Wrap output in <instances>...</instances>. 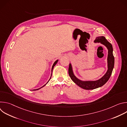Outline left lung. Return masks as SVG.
Instances as JSON below:
<instances>
[{"label": "left lung", "instance_id": "8db88e82", "mask_svg": "<svg viewBox=\"0 0 127 127\" xmlns=\"http://www.w3.org/2000/svg\"><path fill=\"white\" fill-rule=\"evenodd\" d=\"M94 42L100 43L101 44L104 45L108 50V55L107 59V70L106 73L101 78L95 81H82L78 79L74 75L71 63L69 64V66L68 73L72 80L78 86L86 90L94 89L103 86L110 78L114 67L115 58L113 53V49L112 44L110 42H108L103 36L96 38Z\"/></svg>", "mask_w": 127, "mask_h": 127}]
</instances>
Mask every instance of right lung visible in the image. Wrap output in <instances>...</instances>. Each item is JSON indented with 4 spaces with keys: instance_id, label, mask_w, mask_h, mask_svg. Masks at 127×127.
<instances>
[{
    "instance_id": "add662e5",
    "label": "right lung",
    "mask_w": 127,
    "mask_h": 127,
    "mask_svg": "<svg viewBox=\"0 0 127 127\" xmlns=\"http://www.w3.org/2000/svg\"><path fill=\"white\" fill-rule=\"evenodd\" d=\"M58 60H56V61H55V62H54V64H53V66H52V70H51V71H52V73H51V77H50V79H49V81H48V82H47V83H46V84H45V85H44V86H42V87H40V88H38V89H33V90H39V89H40V88H42V87H44V86H45V85H46V84H47V83H48V82H49V80H50V79H51V76H52V71H53V68H54V66H55V65H56V64H57V62H58Z\"/></svg>"
}]
</instances>
